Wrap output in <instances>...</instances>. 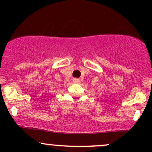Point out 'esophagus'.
Here are the masks:
<instances>
[{
  "label": "esophagus",
  "mask_w": 152,
  "mask_h": 152,
  "mask_svg": "<svg viewBox=\"0 0 152 152\" xmlns=\"http://www.w3.org/2000/svg\"><path fill=\"white\" fill-rule=\"evenodd\" d=\"M79 79H78V78H74V82L75 83H79Z\"/></svg>",
  "instance_id": "1"
}]
</instances>
